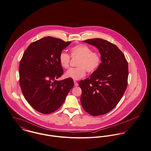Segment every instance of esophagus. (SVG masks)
Returning <instances> with one entry per match:
<instances>
[{"label":"esophagus","instance_id":"34e87169","mask_svg":"<svg viewBox=\"0 0 151 151\" xmlns=\"http://www.w3.org/2000/svg\"><path fill=\"white\" fill-rule=\"evenodd\" d=\"M73 82H74V84H75V86H78V83H77V82H76V81H73Z\"/></svg>","mask_w":151,"mask_h":151}]
</instances>
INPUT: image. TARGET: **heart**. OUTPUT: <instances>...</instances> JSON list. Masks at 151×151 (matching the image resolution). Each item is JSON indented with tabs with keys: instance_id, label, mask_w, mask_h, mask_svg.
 Wrapping results in <instances>:
<instances>
[{
	"instance_id": "1",
	"label": "heart",
	"mask_w": 151,
	"mask_h": 151,
	"mask_svg": "<svg viewBox=\"0 0 151 151\" xmlns=\"http://www.w3.org/2000/svg\"><path fill=\"white\" fill-rule=\"evenodd\" d=\"M71 56L78 57L77 67L70 68L65 73L67 78L74 80L83 78L88 73L95 72L101 64V56L97 52L92 51V49L86 45H78L70 49ZM59 61L61 66L65 69L69 67L70 57L67 53L62 51L59 55Z\"/></svg>"
}]
</instances>
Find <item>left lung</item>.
<instances>
[{
	"mask_svg": "<svg viewBox=\"0 0 151 151\" xmlns=\"http://www.w3.org/2000/svg\"><path fill=\"white\" fill-rule=\"evenodd\" d=\"M96 47L101 63L89 78L81 81V102L84 111L92 116L106 114L121 100L127 86L128 63L116 45L99 38L83 41Z\"/></svg>",
	"mask_w": 151,
	"mask_h": 151,
	"instance_id": "obj_1",
	"label": "left lung"
}]
</instances>
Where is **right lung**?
<instances>
[{"label":"right lung","instance_id":"right-lung-1","mask_svg":"<svg viewBox=\"0 0 151 151\" xmlns=\"http://www.w3.org/2000/svg\"><path fill=\"white\" fill-rule=\"evenodd\" d=\"M71 42L47 36L30 44L19 67L22 94L34 109L49 114L58 109L74 86L72 78L56 81L63 74L59 55Z\"/></svg>","mask_w":151,"mask_h":151}]
</instances>
